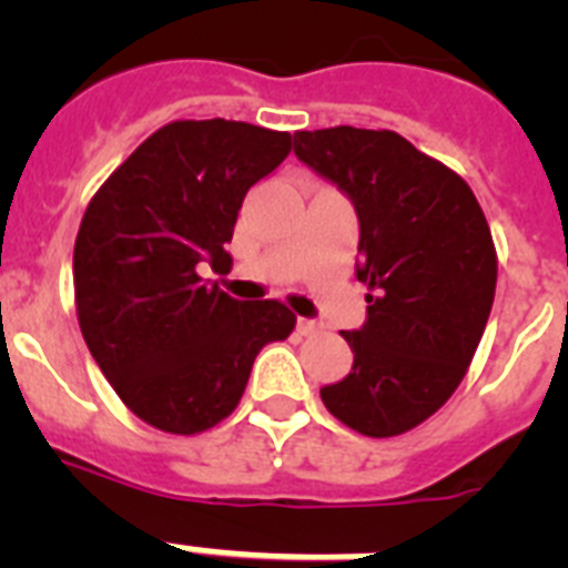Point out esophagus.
Segmentation results:
<instances>
[{
    "mask_svg": "<svg viewBox=\"0 0 568 568\" xmlns=\"http://www.w3.org/2000/svg\"><path fill=\"white\" fill-rule=\"evenodd\" d=\"M295 327H298L301 335H313V333H318L321 324L315 318H298V324H295Z\"/></svg>",
    "mask_w": 568,
    "mask_h": 568,
    "instance_id": "1",
    "label": "esophagus"
}]
</instances>
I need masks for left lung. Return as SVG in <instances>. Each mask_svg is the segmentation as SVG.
<instances>
[{"label": "left lung", "mask_w": 568, "mask_h": 568, "mask_svg": "<svg viewBox=\"0 0 568 568\" xmlns=\"http://www.w3.org/2000/svg\"><path fill=\"white\" fill-rule=\"evenodd\" d=\"M293 142L353 202L355 275L369 287L364 327L341 333L353 373L321 400L355 433L393 438L438 413L478 349L498 281L489 224L458 173L393 130L341 124Z\"/></svg>", "instance_id": "8db88e82"}]
</instances>
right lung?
Returning <instances> with one entry per match:
<instances>
[{
  "mask_svg": "<svg viewBox=\"0 0 568 568\" xmlns=\"http://www.w3.org/2000/svg\"><path fill=\"white\" fill-rule=\"evenodd\" d=\"M290 142L227 119L164 124L84 210L73 247L84 344L115 395L162 433L227 418L255 355L293 333L281 301H239L202 278V267H230L241 202Z\"/></svg>",
  "mask_w": 568,
  "mask_h": 568,
  "instance_id": "obj_1",
  "label": "right lung"
}]
</instances>
